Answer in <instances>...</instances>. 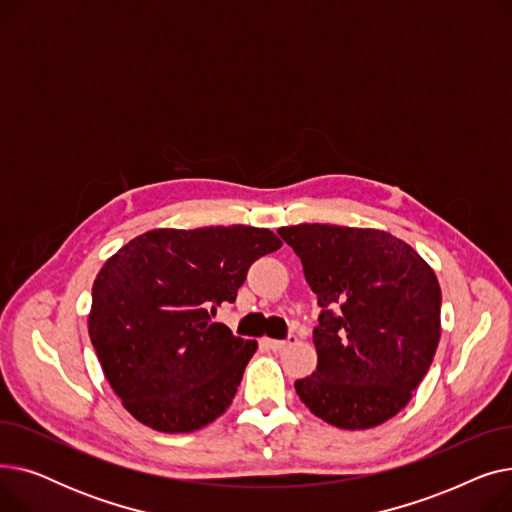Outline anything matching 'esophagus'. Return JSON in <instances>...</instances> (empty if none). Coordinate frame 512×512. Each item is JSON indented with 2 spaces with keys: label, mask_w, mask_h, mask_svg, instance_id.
<instances>
[{
  "label": "esophagus",
  "mask_w": 512,
  "mask_h": 512,
  "mask_svg": "<svg viewBox=\"0 0 512 512\" xmlns=\"http://www.w3.org/2000/svg\"><path fill=\"white\" fill-rule=\"evenodd\" d=\"M294 342H297V336H294V334H290L286 340H270V338L263 340V344L270 348V351H274V353H282L284 348H288Z\"/></svg>",
  "instance_id": "obj_1"
}]
</instances>
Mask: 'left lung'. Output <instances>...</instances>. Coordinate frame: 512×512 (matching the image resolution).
<instances>
[{"instance_id": "8db88e82", "label": "left lung", "mask_w": 512, "mask_h": 512, "mask_svg": "<svg viewBox=\"0 0 512 512\" xmlns=\"http://www.w3.org/2000/svg\"><path fill=\"white\" fill-rule=\"evenodd\" d=\"M278 234L301 259L321 309L317 367L294 382L299 398L342 429L388 421L407 407L440 342L434 270L382 230L299 224Z\"/></svg>"}]
</instances>
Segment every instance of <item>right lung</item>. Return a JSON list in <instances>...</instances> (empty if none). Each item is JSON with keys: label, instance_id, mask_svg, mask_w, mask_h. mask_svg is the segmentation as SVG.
Segmentation results:
<instances>
[{"label": "right lung", "instance_id": "1", "mask_svg": "<svg viewBox=\"0 0 512 512\" xmlns=\"http://www.w3.org/2000/svg\"><path fill=\"white\" fill-rule=\"evenodd\" d=\"M280 247L267 228H159L105 261L93 284L89 336L134 419L188 434L230 407L257 342L211 315L234 303L249 267Z\"/></svg>", "mask_w": 512, "mask_h": 512}]
</instances>
